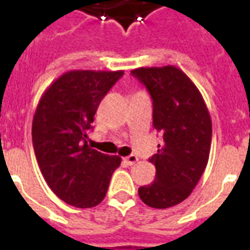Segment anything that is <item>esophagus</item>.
I'll list each match as a JSON object with an SVG mask.
<instances>
[{"label":"esophagus","mask_w":250,"mask_h":250,"mask_svg":"<svg viewBox=\"0 0 250 250\" xmlns=\"http://www.w3.org/2000/svg\"><path fill=\"white\" fill-rule=\"evenodd\" d=\"M138 161H139V159H138V157H136V155H134V154L125 158V162L127 163V165H130V166H131V165H134V163L138 162Z\"/></svg>","instance_id":"esophagus-1"}]
</instances>
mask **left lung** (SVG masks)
<instances>
[{
    "instance_id": "1",
    "label": "left lung",
    "mask_w": 250,
    "mask_h": 250,
    "mask_svg": "<svg viewBox=\"0 0 250 250\" xmlns=\"http://www.w3.org/2000/svg\"><path fill=\"white\" fill-rule=\"evenodd\" d=\"M152 99V125L163 143L150 158L155 181L138 190L150 208L167 209L191 194L209 161L211 119L202 95L184 71L174 65L131 71Z\"/></svg>"
}]
</instances>
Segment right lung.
I'll return each mask as SVG.
<instances>
[{
  "label": "right lung",
  "instance_id": "right-lung-1",
  "mask_svg": "<svg viewBox=\"0 0 250 250\" xmlns=\"http://www.w3.org/2000/svg\"><path fill=\"white\" fill-rule=\"evenodd\" d=\"M123 71H69L52 83L37 104L32 141L48 186L64 202L87 209L105 197L111 175L120 166L88 145L102 99Z\"/></svg>",
  "mask_w": 250,
  "mask_h": 250
}]
</instances>
